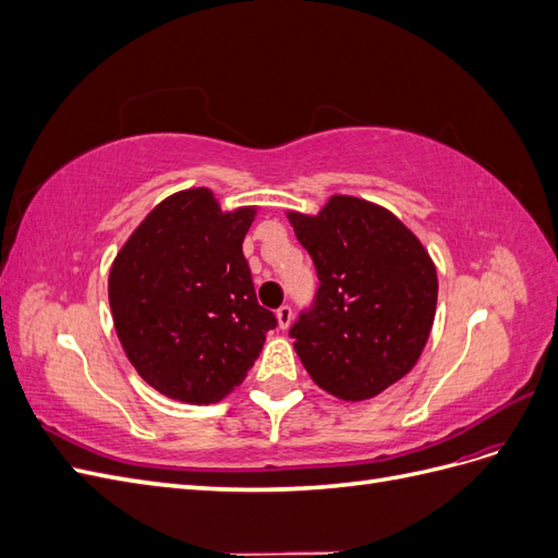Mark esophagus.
I'll return each mask as SVG.
<instances>
[{
  "instance_id": "1",
  "label": "esophagus",
  "mask_w": 558,
  "mask_h": 558,
  "mask_svg": "<svg viewBox=\"0 0 558 558\" xmlns=\"http://www.w3.org/2000/svg\"><path fill=\"white\" fill-rule=\"evenodd\" d=\"M277 320H279V328L281 330H286L291 326V320H293V310H291V305H281L279 310H277Z\"/></svg>"
}]
</instances>
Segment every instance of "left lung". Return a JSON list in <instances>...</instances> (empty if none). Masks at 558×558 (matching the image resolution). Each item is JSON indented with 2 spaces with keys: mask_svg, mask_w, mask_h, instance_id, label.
I'll use <instances>...</instances> for the list:
<instances>
[{
  "mask_svg": "<svg viewBox=\"0 0 558 558\" xmlns=\"http://www.w3.org/2000/svg\"><path fill=\"white\" fill-rule=\"evenodd\" d=\"M318 289L291 326L310 377L367 400L410 373L433 328L437 272L414 232L367 199L332 195L316 216L289 211Z\"/></svg>",
  "mask_w": 558,
  "mask_h": 558,
  "instance_id": "left-lung-1",
  "label": "left lung"
}]
</instances>
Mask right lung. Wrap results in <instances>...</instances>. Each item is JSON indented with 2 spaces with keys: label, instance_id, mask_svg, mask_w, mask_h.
Returning <instances> with one entry per match:
<instances>
[{
  "label": "right lung",
  "instance_id": "obj_1",
  "mask_svg": "<svg viewBox=\"0 0 558 558\" xmlns=\"http://www.w3.org/2000/svg\"><path fill=\"white\" fill-rule=\"evenodd\" d=\"M256 207L221 211L211 191L162 199L118 251L113 326L130 363L167 398L209 404L240 386L277 328L260 307L242 242Z\"/></svg>",
  "mask_w": 558,
  "mask_h": 558
}]
</instances>
